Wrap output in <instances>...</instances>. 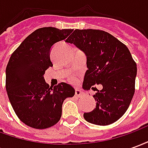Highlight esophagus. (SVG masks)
Wrapping results in <instances>:
<instances>
[{
  "label": "esophagus",
  "instance_id": "1",
  "mask_svg": "<svg viewBox=\"0 0 148 148\" xmlns=\"http://www.w3.org/2000/svg\"><path fill=\"white\" fill-rule=\"evenodd\" d=\"M84 93L82 91H81L79 90H75V96L77 97H81L83 96Z\"/></svg>",
  "mask_w": 148,
  "mask_h": 148
}]
</instances>
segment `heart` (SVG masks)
I'll return each instance as SVG.
<instances>
[{
    "label": "heart",
    "instance_id": "heart-1",
    "mask_svg": "<svg viewBox=\"0 0 148 148\" xmlns=\"http://www.w3.org/2000/svg\"><path fill=\"white\" fill-rule=\"evenodd\" d=\"M69 81H70V82L73 84H75L77 82V77H75V76H71L70 78H69Z\"/></svg>",
    "mask_w": 148,
    "mask_h": 148
}]
</instances>
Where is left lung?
I'll return each instance as SVG.
<instances>
[{"label": "left lung", "mask_w": 148, "mask_h": 148, "mask_svg": "<svg viewBox=\"0 0 148 148\" xmlns=\"http://www.w3.org/2000/svg\"><path fill=\"white\" fill-rule=\"evenodd\" d=\"M66 42L74 44L86 55L84 90L95 84L103 86L93 95L96 108L84 113L85 120L102 126L118 121L127 111L135 93L137 67L128 48L111 34L95 29H76Z\"/></svg>", "instance_id": "8db88e82"}]
</instances>
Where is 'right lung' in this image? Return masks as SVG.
<instances>
[{
	"label": "right lung",
	"mask_w": 148,
	"mask_h": 148,
	"mask_svg": "<svg viewBox=\"0 0 148 148\" xmlns=\"http://www.w3.org/2000/svg\"><path fill=\"white\" fill-rule=\"evenodd\" d=\"M73 29L47 27L37 29L12 54L6 67V91L19 119L29 127L44 129L60 120L64 100L75 90L61 82L54 88L46 83L45 71L52 66L51 49L66 39Z\"/></svg>",
	"instance_id": "1"
}]
</instances>
